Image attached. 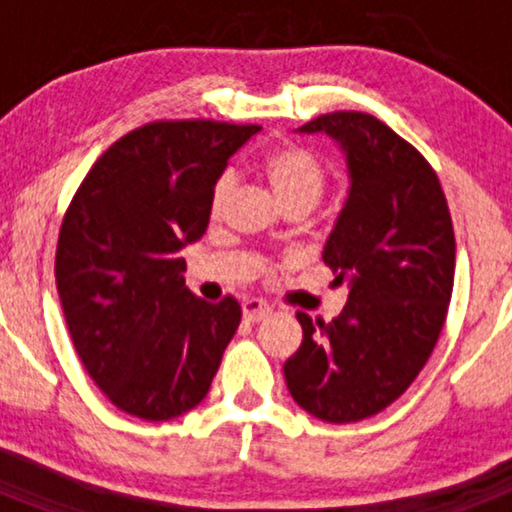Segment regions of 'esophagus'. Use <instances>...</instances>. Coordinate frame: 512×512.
Listing matches in <instances>:
<instances>
[{
	"label": "esophagus",
	"instance_id": "obj_1",
	"mask_svg": "<svg viewBox=\"0 0 512 512\" xmlns=\"http://www.w3.org/2000/svg\"><path fill=\"white\" fill-rule=\"evenodd\" d=\"M271 312V307L266 305V302L261 300H243V320L246 323H259V320H264L266 315Z\"/></svg>",
	"mask_w": 512,
	"mask_h": 512
}]
</instances>
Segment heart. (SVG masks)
I'll return each instance as SVG.
<instances>
[{
  "instance_id": "1",
  "label": "heart",
  "mask_w": 512,
  "mask_h": 512,
  "mask_svg": "<svg viewBox=\"0 0 512 512\" xmlns=\"http://www.w3.org/2000/svg\"><path fill=\"white\" fill-rule=\"evenodd\" d=\"M261 171L287 210H292V207L312 210L323 197L325 182H328L323 161L310 148L297 146V143H282V146L271 148L261 161ZM233 189L235 176L230 171H223L217 176L210 192L212 215L217 217L225 210Z\"/></svg>"
}]
</instances>
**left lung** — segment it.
I'll use <instances>...</instances> for the list:
<instances>
[{
	"instance_id": "1",
	"label": "left lung",
	"mask_w": 512,
	"mask_h": 512,
	"mask_svg": "<svg viewBox=\"0 0 512 512\" xmlns=\"http://www.w3.org/2000/svg\"><path fill=\"white\" fill-rule=\"evenodd\" d=\"M300 133H328L346 153L351 187L323 261L351 292L330 323L297 312L302 343L284 379L310 415L356 423L392 405L433 354L454 289V225L433 166L374 115L328 112Z\"/></svg>"
}]
</instances>
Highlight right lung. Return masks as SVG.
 I'll return each instance as SVG.
<instances>
[{"instance_id": "obj_1", "label": "right lung", "mask_w": 512, "mask_h": 512, "mask_svg": "<svg viewBox=\"0 0 512 512\" xmlns=\"http://www.w3.org/2000/svg\"><path fill=\"white\" fill-rule=\"evenodd\" d=\"M259 125L158 120L112 143L76 189L56 248V284L81 364L107 400L171 420L210 392L241 323L235 297L184 284L179 256L210 223V192Z\"/></svg>"}]
</instances>
